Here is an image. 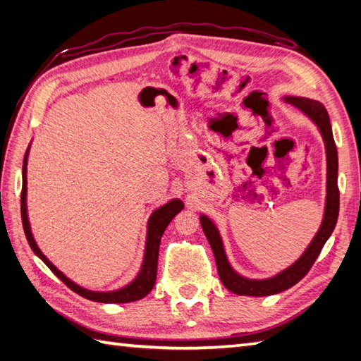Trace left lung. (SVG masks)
I'll use <instances>...</instances> for the list:
<instances>
[{
    "instance_id": "obj_1",
    "label": "left lung",
    "mask_w": 361,
    "mask_h": 361,
    "mask_svg": "<svg viewBox=\"0 0 361 361\" xmlns=\"http://www.w3.org/2000/svg\"><path fill=\"white\" fill-rule=\"evenodd\" d=\"M288 104H293L299 110H302L312 121L319 127V132L323 135V140L326 142V152H327V197H326V211H324V220L321 225L315 239L312 240L309 248L305 250L301 259L287 268L286 271L279 273L271 279L265 281H251L245 279L242 276L237 274L231 267H229L224 243L219 235L216 225L212 221L200 216V224L203 228V233L208 239L214 257H216L217 271L220 276V281L224 286L233 291L235 295H247V296H270L281 293V291L293 287L295 283L301 281L305 274L309 273L312 265L315 264L317 257L319 256L321 250H323L324 243L331 237L332 231L335 229L336 220H338V211H340V189H338V152H336V145L334 141L331 119H329L327 110L324 105L318 101H312V99L305 97H286Z\"/></svg>"
}]
</instances>
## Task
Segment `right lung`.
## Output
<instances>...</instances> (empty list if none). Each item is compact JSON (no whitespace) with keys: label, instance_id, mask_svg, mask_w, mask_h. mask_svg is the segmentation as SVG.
<instances>
[{"label":"right lung","instance_id":"add662e5","mask_svg":"<svg viewBox=\"0 0 361 361\" xmlns=\"http://www.w3.org/2000/svg\"><path fill=\"white\" fill-rule=\"evenodd\" d=\"M29 150V149H27ZM26 166H27V152L25 155V159H23V188H21V220H23V229H25L26 239L29 247L32 248L35 255L40 257L43 262L48 265L49 270L57 276V278L66 283L75 293L90 299V301H96V302H109V304H122V302H133L137 301V299L144 298L145 295L150 293V290L155 286L157 281V268H158V252H159V242H161V235H163L164 229L167 225L171 224L172 219L178 214L185 204H183L181 200H172L167 204L161 206L155 212L152 214L149 219V229H147V242H145V255H144V262L140 274L136 276V279L132 281L126 286L124 288L114 290V291H106V293H102V291H91L79 287L78 283H74L70 281L66 276L59 271L56 267H54L48 259L44 257L43 252L38 250L37 243L32 237V233H30V226H29V220H27V209H26Z\"/></svg>","mask_w":361,"mask_h":361}]
</instances>
